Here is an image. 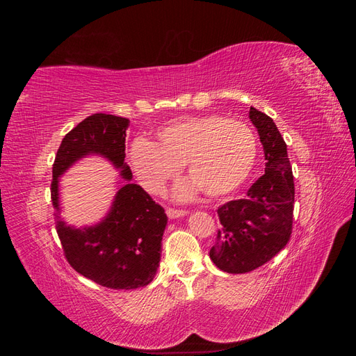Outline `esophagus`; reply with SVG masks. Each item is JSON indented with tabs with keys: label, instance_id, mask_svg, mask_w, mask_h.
<instances>
[{
	"label": "esophagus",
	"instance_id": "obj_1",
	"mask_svg": "<svg viewBox=\"0 0 356 356\" xmlns=\"http://www.w3.org/2000/svg\"><path fill=\"white\" fill-rule=\"evenodd\" d=\"M166 213L169 218H178V217H184V215L188 213L186 209H175V208H166Z\"/></svg>",
	"mask_w": 356,
	"mask_h": 356
}]
</instances>
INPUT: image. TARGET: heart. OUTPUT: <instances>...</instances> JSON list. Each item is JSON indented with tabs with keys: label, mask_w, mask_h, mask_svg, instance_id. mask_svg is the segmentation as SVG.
I'll return each instance as SVG.
<instances>
[{
	"label": "heart",
	"mask_w": 356,
	"mask_h": 356,
	"mask_svg": "<svg viewBox=\"0 0 356 356\" xmlns=\"http://www.w3.org/2000/svg\"><path fill=\"white\" fill-rule=\"evenodd\" d=\"M156 136V144L136 138L127 153L136 181L149 195L163 191L182 165L191 181L179 186L178 197H188L197 188L209 197L230 195L251 174L257 159L252 129L218 114L175 118Z\"/></svg>",
	"instance_id": "obj_1"
}]
</instances>
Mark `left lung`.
Wrapping results in <instances>:
<instances>
[{"label":"left lung","mask_w":356,"mask_h":356,"mask_svg":"<svg viewBox=\"0 0 356 356\" xmlns=\"http://www.w3.org/2000/svg\"><path fill=\"white\" fill-rule=\"evenodd\" d=\"M250 118L264 148L266 172L243 199L217 211L221 227L209 257L227 273H248L270 261L293 233L296 188L286 144L267 114L251 106Z\"/></svg>","instance_id":"obj_1"}]
</instances>
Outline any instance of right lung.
<instances>
[{
  "mask_svg": "<svg viewBox=\"0 0 356 356\" xmlns=\"http://www.w3.org/2000/svg\"><path fill=\"white\" fill-rule=\"evenodd\" d=\"M129 118L92 114L70 131L53 163L51 202L56 232L67 261L75 272L111 289H135L148 285L157 272L161 238L168 224L165 209L138 184L124 163V141ZM88 154L113 161L127 179L115 198L112 211L92 228L74 229L58 217V177Z\"/></svg>",
  "mask_w": 356,
  "mask_h": 356,
  "instance_id": "add662e5",
  "label": "right lung"
}]
</instances>
